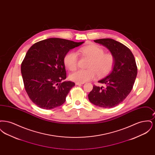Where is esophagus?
<instances>
[{
  "label": "esophagus",
  "instance_id": "1",
  "mask_svg": "<svg viewBox=\"0 0 155 155\" xmlns=\"http://www.w3.org/2000/svg\"><path fill=\"white\" fill-rule=\"evenodd\" d=\"M84 84V82H75V85H81Z\"/></svg>",
  "mask_w": 155,
  "mask_h": 155
}]
</instances>
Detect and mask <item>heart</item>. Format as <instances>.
<instances>
[{"label":"heart","mask_w":155,"mask_h":155,"mask_svg":"<svg viewBox=\"0 0 155 155\" xmlns=\"http://www.w3.org/2000/svg\"><path fill=\"white\" fill-rule=\"evenodd\" d=\"M77 53L87 56L91 60L88 70H80L70 75L72 81L85 82L96 78L98 75L102 77L109 74L115 64L114 56L110 53H104L103 48L96 44L89 45L78 49ZM64 66L71 71H75L78 62L76 52L70 51L65 54L63 59Z\"/></svg>","instance_id":"1"}]
</instances>
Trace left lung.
Masks as SVG:
<instances>
[{"mask_svg":"<svg viewBox=\"0 0 155 155\" xmlns=\"http://www.w3.org/2000/svg\"><path fill=\"white\" fill-rule=\"evenodd\" d=\"M94 42L109 49L114 56L115 64L110 73L98 81L106 87L94 85L89 100L101 107H114L123 102L133 89L138 71L136 61L128 48L113 39H99Z\"/></svg>","mask_w":155,"mask_h":155,"instance_id":"obj_1","label":"left lung"}]
</instances>
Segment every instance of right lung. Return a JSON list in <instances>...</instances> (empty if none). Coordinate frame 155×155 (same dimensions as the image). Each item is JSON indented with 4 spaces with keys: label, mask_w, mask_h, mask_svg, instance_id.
<instances>
[{
    "label": "right lung",
    "mask_w": 155,
    "mask_h": 155,
    "mask_svg": "<svg viewBox=\"0 0 155 155\" xmlns=\"http://www.w3.org/2000/svg\"><path fill=\"white\" fill-rule=\"evenodd\" d=\"M84 42L49 38L33 45L22 60L21 71L25 89L31 101L44 109L65 102L75 84L66 78L64 57L70 49Z\"/></svg>",
    "instance_id": "obj_1"
}]
</instances>
